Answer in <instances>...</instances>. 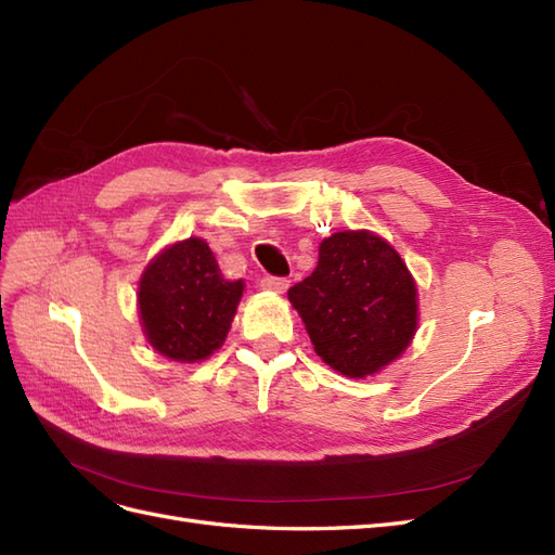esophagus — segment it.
<instances>
[{"instance_id":"1","label":"esophagus","mask_w":555,"mask_h":555,"mask_svg":"<svg viewBox=\"0 0 555 555\" xmlns=\"http://www.w3.org/2000/svg\"><path fill=\"white\" fill-rule=\"evenodd\" d=\"M289 287V280L287 278H273V275H266L261 280V289L266 292H275V294H284Z\"/></svg>"}]
</instances>
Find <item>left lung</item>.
<instances>
[{"mask_svg":"<svg viewBox=\"0 0 555 555\" xmlns=\"http://www.w3.org/2000/svg\"><path fill=\"white\" fill-rule=\"evenodd\" d=\"M333 371L363 379L405 351L418 326L416 282L398 251L373 231H338L319 243L310 278L289 289Z\"/></svg>","mask_w":555,"mask_h":555,"instance_id":"8db88e82","label":"left lung"}]
</instances>
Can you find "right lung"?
<instances>
[{
  "label": "right lung",
  "instance_id": "obj_1",
  "mask_svg": "<svg viewBox=\"0 0 555 555\" xmlns=\"http://www.w3.org/2000/svg\"><path fill=\"white\" fill-rule=\"evenodd\" d=\"M245 289L243 280H227L204 238L164 247L145 266L139 282V317L157 354L196 363L227 340Z\"/></svg>",
  "mask_w": 555,
  "mask_h": 555
}]
</instances>
